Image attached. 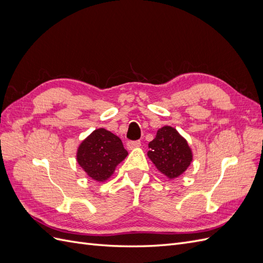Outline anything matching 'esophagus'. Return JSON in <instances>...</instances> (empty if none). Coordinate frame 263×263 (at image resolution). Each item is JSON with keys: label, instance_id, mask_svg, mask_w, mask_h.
<instances>
[{"label": "esophagus", "instance_id": "obj_1", "mask_svg": "<svg viewBox=\"0 0 263 263\" xmlns=\"http://www.w3.org/2000/svg\"><path fill=\"white\" fill-rule=\"evenodd\" d=\"M140 145H141V144H140L139 140H136V141H128V142H127V148H128V150H133V149L139 148Z\"/></svg>", "mask_w": 263, "mask_h": 263}]
</instances>
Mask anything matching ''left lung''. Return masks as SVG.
<instances>
[{
	"label": "left lung",
	"instance_id": "left-lung-1",
	"mask_svg": "<svg viewBox=\"0 0 263 263\" xmlns=\"http://www.w3.org/2000/svg\"><path fill=\"white\" fill-rule=\"evenodd\" d=\"M148 148V158L158 171L170 180L179 178L193 161L192 149L186 139L171 126H163L158 129Z\"/></svg>",
	"mask_w": 263,
	"mask_h": 263
}]
</instances>
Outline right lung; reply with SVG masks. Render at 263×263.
Segmentation results:
<instances>
[{
    "label": "right lung",
    "instance_id": "1",
    "mask_svg": "<svg viewBox=\"0 0 263 263\" xmlns=\"http://www.w3.org/2000/svg\"><path fill=\"white\" fill-rule=\"evenodd\" d=\"M127 155L121 138L105 128H98L79 145L77 161L91 179L105 182Z\"/></svg>",
    "mask_w": 263,
    "mask_h": 263
}]
</instances>
